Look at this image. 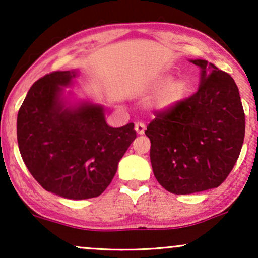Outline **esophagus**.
<instances>
[{
	"label": "esophagus",
	"instance_id": "obj_1",
	"mask_svg": "<svg viewBox=\"0 0 258 258\" xmlns=\"http://www.w3.org/2000/svg\"><path fill=\"white\" fill-rule=\"evenodd\" d=\"M135 130H136V132L138 133V135H144V131H146V126H144V123L137 122L135 125Z\"/></svg>",
	"mask_w": 258,
	"mask_h": 258
}]
</instances>
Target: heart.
Here are the masks:
<instances>
[{
    "mask_svg": "<svg viewBox=\"0 0 258 258\" xmlns=\"http://www.w3.org/2000/svg\"><path fill=\"white\" fill-rule=\"evenodd\" d=\"M189 84L184 79H172L170 74H160L149 81L146 94L154 96L150 108L159 112H168L184 102L188 96Z\"/></svg>",
    "mask_w": 258,
    "mask_h": 258,
    "instance_id": "obj_1",
    "label": "heart"
}]
</instances>
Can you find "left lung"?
<instances>
[{
  "mask_svg": "<svg viewBox=\"0 0 258 258\" xmlns=\"http://www.w3.org/2000/svg\"><path fill=\"white\" fill-rule=\"evenodd\" d=\"M197 93L147 127L150 162L158 182L172 194L217 188L233 170L245 137V114L229 74L204 59Z\"/></svg>",
  "mask_w": 258,
  "mask_h": 258,
  "instance_id": "1",
  "label": "left lung"
}]
</instances>
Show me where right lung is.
Returning <instances> with one entry per match:
<instances>
[{"label":"right lung","mask_w":258,"mask_h":258,"mask_svg":"<svg viewBox=\"0 0 258 258\" xmlns=\"http://www.w3.org/2000/svg\"><path fill=\"white\" fill-rule=\"evenodd\" d=\"M79 70L37 80L17 117V139L26 167L49 193L70 200L99 197L137 135L133 123L112 128L100 103L65 88Z\"/></svg>","instance_id":"obj_1"}]
</instances>
